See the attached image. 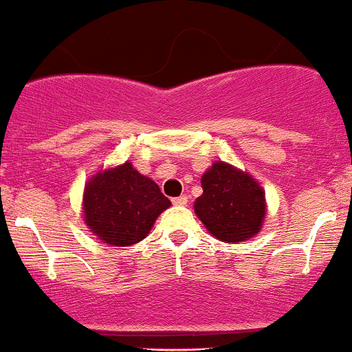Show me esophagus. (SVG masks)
I'll return each mask as SVG.
<instances>
[{"mask_svg":"<svg viewBox=\"0 0 352 352\" xmlns=\"http://www.w3.org/2000/svg\"><path fill=\"white\" fill-rule=\"evenodd\" d=\"M173 204H175V205H186L188 204V197H186V195L175 197V198H173Z\"/></svg>","mask_w":352,"mask_h":352,"instance_id":"obj_1","label":"esophagus"}]
</instances>
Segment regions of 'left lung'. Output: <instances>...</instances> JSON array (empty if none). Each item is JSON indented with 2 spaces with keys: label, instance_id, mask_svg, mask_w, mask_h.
Instances as JSON below:
<instances>
[{
  "label": "left lung",
  "instance_id": "1",
  "mask_svg": "<svg viewBox=\"0 0 352 352\" xmlns=\"http://www.w3.org/2000/svg\"><path fill=\"white\" fill-rule=\"evenodd\" d=\"M204 195L195 201V212L217 239L238 243L252 238L265 217V193L246 173L224 162H215L201 176Z\"/></svg>",
  "mask_w": 352,
  "mask_h": 352
}]
</instances>
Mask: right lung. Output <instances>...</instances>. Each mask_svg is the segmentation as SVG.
Wrapping results in <instances>:
<instances>
[{"label": "right lung", "instance_id": "right-lung-1", "mask_svg": "<svg viewBox=\"0 0 352 352\" xmlns=\"http://www.w3.org/2000/svg\"><path fill=\"white\" fill-rule=\"evenodd\" d=\"M171 207L161 188L130 162L90 179L83 193V215L96 236L114 246L142 241L161 212Z\"/></svg>", "mask_w": 352, "mask_h": 352}]
</instances>
